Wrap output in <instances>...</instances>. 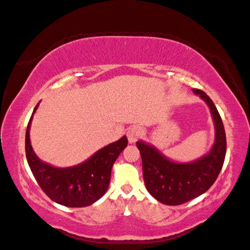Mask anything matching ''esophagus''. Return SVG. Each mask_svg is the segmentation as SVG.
Listing matches in <instances>:
<instances>
[{"label":"esophagus","instance_id":"obj_1","mask_svg":"<svg viewBox=\"0 0 250 250\" xmlns=\"http://www.w3.org/2000/svg\"><path fill=\"white\" fill-rule=\"evenodd\" d=\"M143 133V130L140 128V126H132L126 132V136H128V140L129 143H135L137 141V139L142 135Z\"/></svg>","mask_w":250,"mask_h":250}]
</instances>
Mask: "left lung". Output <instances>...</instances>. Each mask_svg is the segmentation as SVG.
<instances>
[{
	"instance_id": "1",
	"label": "left lung",
	"mask_w": 250,
	"mask_h": 250,
	"mask_svg": "<svg viewBox=\"0 0 250 250\" xmlns=\"http://www.w3.org/2000/svg\"><path fill=\"white\" fill-rule=\"evenodd\" d=\"M209 107L215 125V142L211 149L194 161L183 163L169 160L155 146L139 141L145 186L153 198L166 205H180L198 198L208 190L224 166L227 141L221 117L204 91L192 89Z\"/></svg>"
}]
</instances>
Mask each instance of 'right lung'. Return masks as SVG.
Instances as JSON below:
<instances>
[{"label": "right lung", "mask_w": 250, "mask_h": 250, "mask_svg": "<svg viewBox=\"0 0 250 250\" xmlns=\"http://www.w3.org/2000/svg\"><path fill=\"white\" fill-rule=\"evenodd\" d=\"M37 103L25 132V156L37 184L58 204L84 207L93 204L106 193L110 173L117 158L128 145L126 136L101 148L83 163L70 167H56L36 156L30 141V128Z\"/></svg>", "instance_id": "add662e5"}]
</instances>
